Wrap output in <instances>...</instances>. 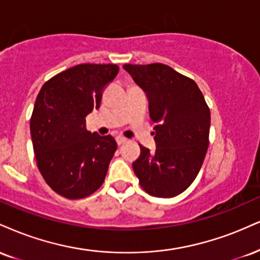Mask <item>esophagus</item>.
Listing matches in <instances>:
<instances>
[{"label":"esophagus","instance_id":"obj_1","mask_svg":"<svg viewBox=\"0 0 260 260\" xmlns=\"http://www.w3.org/2000/svg\"><path fill=\"white\" fill-rule=\"evenodd\" d=\"M127 142V139L126 138H123V137H116V143H117V145H122V144H124Z\"/></svg>","mask_w":260,"mask_h":260}]
</instances>
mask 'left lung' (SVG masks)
<instances>
[{"label": "left lung", "instance_id": "1", "mask_svg": "<svg viewBox=\"0 0 260 260\" xmlns=\"http://www.w3.org/2000/svg\"><path fill=\"white\" fill-rule=\"evenodd\" d=\"M149 99L156 150L140 145L133 171L156 198H174L198 177L209 144L211 112L196 82L168 65L124 64Z\"/></svg>", "mask_w": 260, "mask_h": 260}]
</instances>
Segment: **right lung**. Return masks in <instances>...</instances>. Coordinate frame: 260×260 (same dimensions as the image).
Here are the masks:
<instances>
[{
  "instance_id": "obj_1",
  "label": "right lung",
  "mask_w": 260,
  "mask_h": 260,
  "mask_svg": "<svg viewBox=\"0 0 260 260\" xmlns=\"http://www.w3.org/2000/svg\"><path fill=\"white\" fill-rule=\"evenodd\" d=\"M116 64H80L43 84L30 118L40 173L62 198L83 199L104 183L117 145L111 136L86 129L84 117L99 109Z\"/></svg>"
}]
</instances>
